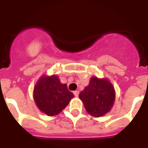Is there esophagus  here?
Listing matches in <instances>:
<instances>
[{
    "mask_svg": "<svg viewBox=\"0 0 148 148\" xmlns=\"http://www.w3.org/2000/svg\"><path fill=\"white\" fill-rule=\"evenodd\" d=\"M73 93H74V95H75V97H78V95H79V92H78V91H76V90H75V91H74V92H73Z\"/></svg>",
    "mask_w": 148,
    "mask_h": 148,
    "instance_id": "obj_1",
    "label": "esophagus"
}]
</instances>
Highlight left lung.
Instances as JSON below:
<instances>
[{
	"instance_id": "obj_1",
	"label": "left lung",
	"mask_w": 148,
	"mask_h": 148,
	"mask_svg": "<svg viewBox=\"0 0 148 148\" xmlns=\"http://www.w3.org/2000/svg\"><path fill=\"white\" fill-rule=\"evenodd\" d=\"M87 113L94 117H101L110 112L114 104L116 92L108 78H90L88 86L79 93Z\"/></svg>"
}]
</instances>
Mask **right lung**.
Listing matches in <instances>:
<instances>
[{"label":"right lung","instance_id":"right-lung-1","mask_svg":"<svg viewBox=\"0 0 148 148\" xmlns=\"http://www.w3.org/2000/svg\"><path fill=\"white\" fill-rule=\"evenodd\" d=\"M74 95L57 75H43L38 78L33 91L35 103L42 113L49 116L58 115L68 105Z\"/></svg>","mask_w":148,"mask_h":148}]
</instances>
